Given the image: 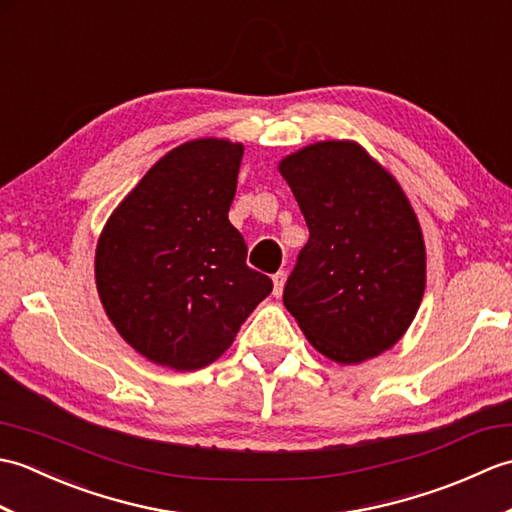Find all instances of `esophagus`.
Returning <instances> with one entry per match:
<instances>
[{
	"label": "esophagus",
	"mask_w": 512,
	"mask_h": 512,
	"mask_svg": "<svg viewBox=\"0 0 512 512\" xmlns=\"http://www.w3.org/2000/svg\"><path fill=\"white\" fill-rule=\"evenodd\" d=\"M284 284H286V273L273 275V295L275 297H281V292H284Z\"/></svg>",
	"instance_id": "34e87169"
}]
</instances>
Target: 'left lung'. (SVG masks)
I'll use <instances>...</instances> for the list:
<instances>
[{"label":"left lung","mask_w":512,"mask_h":512,"mask_svg":"<svg viewBox=\"0 0 512 512\" xmlns=\"http://www.w3.org/2000/svg\"><path fill=\"white\" fill-rule=\"evenodd\" d=\"M310 239L284 288L306 339L354 365L396 345L420 308L424 239L405 191L352 140H323L279 162Z\"/></svg>","instance_id":"1"}]
</instances>
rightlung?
Segmentation results:
<instances>
[{"mask_svg": "<svg viewBox=\"0 0 512 512\" xmlns=\"http://www.w3.org/2000/svg\"><path fill=\"white\" fill-rule=\"evenodd\" d=\"M244 145L189 140L151 167L107 220L94 275L118 334L151 363L191 372L220 358L273 281L246 266L228 222Z\"/></svg>", "mask_w": 512, "mask_h": 512, "instance_id": "obj_1", "label": "right lung"}]
</instances>
